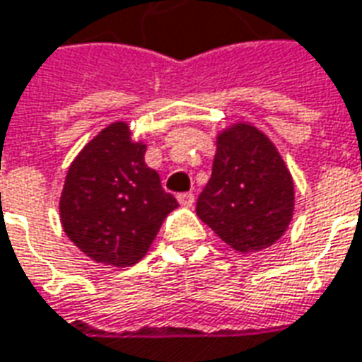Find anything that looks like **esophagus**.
<instances>
[{"label": "esophagus", "instance_id": "obj_1", "mask_svg": "<svg viewBox=\"0 0 362 362\" xmlns=\"http://www.w3.org/2000/svg\"><path fill=\"white\" fill-rule=\"evenodd\" d=\"M177 201H179V204H181V206L191 209V206L194 204V197L191 193H181L179 197H177Z\"/></svg>", "mask_w": 362, "mask_h": 362}]
</instances>
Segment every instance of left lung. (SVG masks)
<instances>
[{
    "label": "left lung",
    "mask_w": 362,
    "mask_h": 362,
    "mask_svg": "<svg viewBox=\"0 0 362 362\" xmlns=\"http://www.w3.org/2000/svg\"><path fill=\"white\" fill-rule=\"evenodd\" d=\"M292 214L294 181L267 134L250 122L220 130L197 216L232 250L253 253L279 242Z\"/></svg>",
    "instance_id": "1"
}]
</instances>
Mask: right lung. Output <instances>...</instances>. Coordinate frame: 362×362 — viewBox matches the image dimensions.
<instances>
[{
	"label": "right lung",
	"instance_id": "add662e5",
	"mask_svg": "<svg viewBox=\"0 0 362 362\" xmlns=\"http://www.w3.org/2000/svg\"><path fill=\"white\" fill-rule=\"evenodd\" d=\"M127 122L105 127L71 161L60 197L66 235L97 263L130 267L144 257L177 204L144 161Z\"/></svg>",
	"mask_w": 362,
	"mask_h": 362
}]
</instances>
